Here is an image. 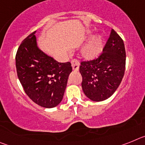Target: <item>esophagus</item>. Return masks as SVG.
I'll list each match as a JSON object with an SVG mask.
<instances>
[{
    "label": "esophagus",
    "instance_id": "esophagus-1",
    "mask_svg": "<svg viewBox=\"0 0 145 145\" xmlns=\"http://www.w3.org/2000/svg\"><path fill=\"white\" fill-rule=\"evenodd\" d=\"M72 63V70L73 71H78L79 70V62L78 60L73 59L71 61Z\"/></svg>",
    "mask_w": 145,
    "mask_h": 145
}]
</instances>
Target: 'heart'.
Wrapping results in <instances>:
<instances>
[{
  "instance_id": "1",
  "label": "heart",
  "mask_w": 145,
  "mask_h": 145,
  "mask_svg": "<svg viewBox=\"0 0 145 145\" xmlns=\"http://www.w3.org/2000/svg\"><path fill=\"white\" fill-rule=\"evenodd\" d=\"M87 35L90 34V30H86ZM105 38L100 33L94 35L84 45L81 49V56L87 61H92L98 58L103 52Z\"/></svg>"
}]
</instances>
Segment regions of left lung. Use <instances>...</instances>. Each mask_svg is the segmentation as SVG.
Instances as JSON below:
<instances>
[{
    "label": "left lung",
    "instance_id": "1",
    "mask_svg": "<svg viewBox=\"0 0 145 145\" xmlns=\"http://www.w3.org/2000/svg\"><path fill=\"white\" fill-rule=\"evenodd\" d=\"M80 72L85 95L93 102L110 98L120 86L124 75L125 51L123 40L114 29L98 59L81 62Z\"/></svg>",
    "mask_w": 145,
    "mask_h": 145
}]
</instances>
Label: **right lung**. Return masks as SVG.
Returning <instances> with one entry per match:
<instances>
[{"label": "right lung", "mask_w": 145, "mask_h": 145, "mask_svg": "<svg viewBox=\"0 0 145 145\" xmlns=\"http://www.w3.org/2000/svg\"><path fill=\"white\" fill-rule=\"evenodd\" d=\"M35 33L23 40L18 48L16 72L27 95L40 107L52 108L63 99L71 64L58 62L40 49Z\"/></svg>", "instance_id": "1"}]
</instances>
